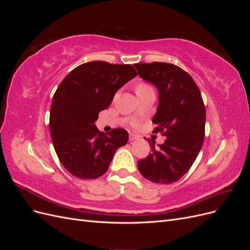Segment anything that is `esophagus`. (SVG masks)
Returning <instances> with one entry per match:
<instances>
[{"label": "esophagus", "instance_id": "obj_1", "mask_svg": "<svg viewBox=\"0 0 250 250\" xmlns=\"http://www.w3.org/2000/svg\"><path fill=\"white\" fill-rule=\"evenodd\" d=\"M138 139H139L138 135H135V134H133V133H130V134H129V141H130V142L135 141V140H138Z\"/></svg>", "mask_w": 250, "mask_h": 250}]
</instances>
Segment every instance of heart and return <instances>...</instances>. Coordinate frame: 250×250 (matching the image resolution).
<instances>
[{"label": "heart", "instance_id": "b5f03b06", "mask_svg": "<svg viewBox=\"0 0 250 250\" xmlns=\"http://www.w3.org/2000/svg\"><path fill=\"white\" fill-rule=\"evenodd\" d=\"M150 86L148 84H146V83H139V84L137 85V88H135V90H140V89H145V88H149Z\"/></svg>", "mask_w": 250, "mask_h": 250}]
</instances>
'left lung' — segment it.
Segmentation results:
<instances>
[{
    "label": "left lung",
    "mask_w": 250,
    "mask_h": 250,
    "mask_svg": "<svg viewBox=\"0 0 250 250\" xmlns=\"http://www.w3.org/2000/svg\"><path fill=\"white\" fill-rule=\"evenodd\" d=\"M134 66L139 76L158 90L152 123L156 125L154 132L167 138L158 147L150 142L151 153L138 162V169L152 183H175L191 168L203 144L206 108L200 90L190 75L175 64L151 62Z\"/></svg>",
    "instance_id": "1"
}]
</instances>
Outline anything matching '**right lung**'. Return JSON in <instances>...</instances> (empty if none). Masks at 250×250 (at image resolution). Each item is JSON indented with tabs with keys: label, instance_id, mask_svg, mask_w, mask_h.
Here are the masks:
<instances>
[{
	"label": "right lung",
	"instance_id": "obj_1",
	"mask_svg": "<svg viewBox=\"0 0 250 250\" xmlns=\"http://www.w3.org/2000/svg\"><path fill=\"white\" fill-rule=\"evenodd\" d=\"M137 75L131 64L90 62L75 67L57 87L50 110V133L60 163L75 177L102 176L117 149L127 144L128 132L123 128L106 134L95 122L117 90Z\"/></svg>",
	"mask_w": 250,
	"mask_h": 250
}]
</instances>
